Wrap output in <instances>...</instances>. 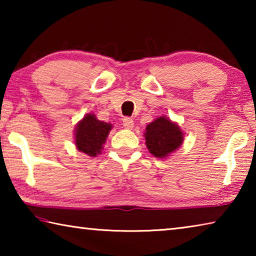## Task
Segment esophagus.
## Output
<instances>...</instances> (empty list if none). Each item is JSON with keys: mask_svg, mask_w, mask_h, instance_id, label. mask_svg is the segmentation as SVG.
<instances>
[{"mask_svg": "<svg viewBox=\"0 0 256 256\" xmlns=\"http://www.w3.org/2000/svg\"><path fill=\"white\" fill-rule=\"evenodd\" d=\"M123 126H124L125 128H126V130H132L133 126H134L133 120L130 118H125L123 120Z\"/></svg>", "mask_w": 256, "mask_h": 256, "instance_id": "obj_1", "label": "esophagus"}]
</instances>
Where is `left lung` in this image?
<instances>
[{"label":"left lung","mask_w":256,"mask_h":256,"mask_svg":"<svg viewBox=\"0 0 256 256\" xmlns=\"http://www.w3.org/2000/svg\"><path fill=\"white\" fill-rule=\"evenodd\" d=\"M144 136L149 152L160 159L168 158L184 142V132L180 125L166 116H160L146 125Z\"/></svg>","instance_id":"obj_1"}]
</instances>
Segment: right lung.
Instances as JSON below:
<instances>
[{"mask_svg": "<svg viewBox=\"0 0 256 256\" xmlns=\"http://www.w3.org/2000/svg\"><path fill=\"white\" fill-rule=\"evenodd\" d=\"M112 128L110 123L99 120L94 112H88L74 128L76 148L89 157H97L102 154Z\"/></svg>", "mask_w": 256, "mask_h": 256, "instance_id": "1", "label": "right lung"}]
</instances>
